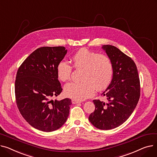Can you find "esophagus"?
I'll use <instances>...</instances> for the list:
<instances>
[{"mask_svg": "<svg viewBox=\"0 0 157 157\" xmlns=\"http://www.w3.org/2000/svg\"><path fill=\"white\" fill-rule=\"evenodd\" d=\"M72 104H78V103H79L80 102V101H77V100H75V99H72Z\"/></svg>", "mask_w": 157, "mask_h": 157, "instance_id": "34e87169", "label": "esophagus"}]
</instances>
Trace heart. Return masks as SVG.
<instances>
[{
    "label": "heart",
    "mask_w": 157,
    "mask_h": 157,
    "mask_svg": "<svg viewBox=\"0 0 157 157\" xmlns=\"http://www.w3.org/2000/svg\"><path fill=\"white\" fill-rule=\"evenodd\" d=\"M74 68L82 69L80 82H72L64 87L65 95L77 101H83L92 96L95 88L102 91L108 88L113 79L114 67L108 56L98 54L86 49H81L71 59ZM72 68L62 61L56 67V75L60 81L66 82L71 79Z\"/></svg>",
    "instance_id": "1"
}]
</instances>
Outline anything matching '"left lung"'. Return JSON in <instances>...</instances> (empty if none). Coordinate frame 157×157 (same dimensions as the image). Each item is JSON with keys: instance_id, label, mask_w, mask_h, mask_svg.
Returning a JSON list of instances; mask_svg holds the SVG:
<instances>
[{"instance_id": "obj_1", "label": "left lung", "mask_w": 157, "mask_h": 157, "mask_svg": "<svg viewBox=\"0 0 157 157\" xmlns=\"http://www.w3.org/2000/svg\"><path fill=\"white\" fill-rule=\"evenodd\" d=\"M102 49L113 62L114 76L102 94L108 102L94 100L95 109L88 120L98 129L110 130L123 124L133 113L140 97V81L130 57L114 46L103 45Z\"/></svg>"}]
</instances>
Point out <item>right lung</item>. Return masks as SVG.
<instances>
[{
    "instance_id": "right-lung-1",
    "label": "right lung",
    "mask_w": 157,
    "mask_h": 157,
    "mask_svg": "<svg viewBox=\"0 0 157 157\" xmlns=\"http://www.w3.org/2000/svg\"><path fill=\"white\" fill-rule=\"evenodd\" d=\"M66 53L63 46L37 48L24 60L16 74V104L24 119L37 130H56L67 120L71 100H52L62 91L56 67Z\"/></svg>"
}]
</instances>
